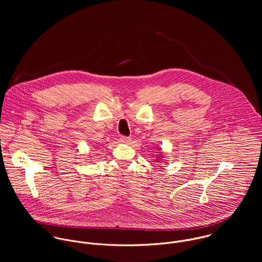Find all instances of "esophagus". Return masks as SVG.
Segmentation results:
<instances>
[{
    "label": "esophagus",
    "mask_w": 262,
    "mask_h": 262,
    "mask_svg": "<svg viewBox=\"0 0 262 262\" xmlns=\"http://www.w3.org/2000/svg\"><path fill=\"white\" fill-rule=\"evenodd\" d=\"M120 141H121L122 143L128 144V143L132 141V138H130V137H127V136H121V137H120Z\"/></svg>",
    "instance_id": "1"
}]
</instances>
